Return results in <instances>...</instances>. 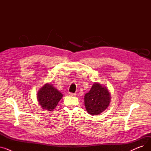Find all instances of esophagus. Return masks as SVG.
Returning <instances> with one entry per match:
<instances>
[{
    "label": "esophagus",
    "instance_id": "34e87169",
    "mask_svg": "<svg viewBox=\"0 0 151 151\" xmlns=\"http://www.w3.org/2000/svg\"><path fill=\"white\" fill-rule=\"evenodd\" d=\"M68 95L70 96H71V97H75L76 96V93H71V92H69L68 93Z\"/></svg>",
    "mask_w": 151,
    "mask_h": 151
}]
</instances>
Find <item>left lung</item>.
Instances as JSON below:
<instances>
[{"label": "left lung", "instance_id": "left-lung-1", "mask_svg": "<svg viewBox=\"0 0 151 151\" xmlns=\"http://www.w3.org/2000/svg\"><path fill=\"white\" fill-rule=\"evenodd\" d=\"M111 94L105 86L93 83L90 91L84 96V105L89 114L99 115L108 107Z\"/></svg>", "mask_w": 151, "mask_h": 151}]
</instances>
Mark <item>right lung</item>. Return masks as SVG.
I'll return each instance as SVG.
<instances>
[{
	"label": "right lung",
	"instance_id": "right-lung-1",
	"mask_svg": "<svg viewBox=\"0 0 151 151\" xmlns=\"http://www.w3.org/2000/svg\"><path fill=\"white\" fill-rule=\"evenodd\" d=\"M63 97L59 92L51 83H46L37 92V97L42 108L47 111H53Z\"/></svg>",
	"mask_w": 151,
	"mask_h": 151
}]
</instances>
